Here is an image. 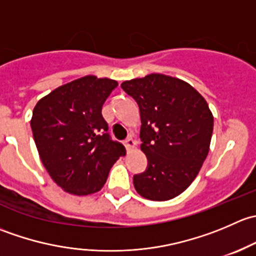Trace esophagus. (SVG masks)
Wrapping results in <instances>:
<instances>
[{"label": "esophagus", "mask_w": 256, "mask_h": 256, "mask_svg": "<svg viewBox=\"0 0 256 256\" xmlns=\"http://www.w3.org/2000/svg\"><path fill=\"white\" fill-rule=\"evenodd\" d=\"M124 144H125V147H126V150H128V152H130L131 150H132L134 147L136 146L135 140H134V138H126V140L124 141Z\"/></svg>", "instance_id": "1"}]
</instances>
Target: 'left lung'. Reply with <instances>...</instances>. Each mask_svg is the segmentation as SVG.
Returning a JSON list of instances; mask_svg holds the SVG:
<instances>
[{
    "mask_svg": "<svg viewBox=\"0 0 256 256\" xmlns=\"http://www.w3.org/2000/svg\"><path fill=\"white\" fill-rule=\"evenodd\" d=\"M140 109L146 171L134 176L140 196L168 200L184 192L194 180L209 152L213 115L204 98L188 82L164 76L121 84Z\"/></svg>",
    "mask_w": 256,
    "mask_h": 256,
    "instance_id": "8db88e82",
    "label": "left lung"
}]
</instances>
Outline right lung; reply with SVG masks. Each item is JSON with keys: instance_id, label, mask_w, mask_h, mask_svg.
<instances>
[{"instance_id": "add662e5", "label": "right lung", "mask_w": 256, "mask_h": 256, "mask_svg": "<svg viewBox=\"0 0 256 256\" xmlns=\"http://www.w3.org/2000/svg\"><path fill=\"white\" fill-rule=\"evenodd\" d=\"M118 82L86 76L56 88L33 109L30 128L43 166L66 192L86 196L102 188L125 156L112 141L102 109Z\"/></svg>"}]
</instances>
